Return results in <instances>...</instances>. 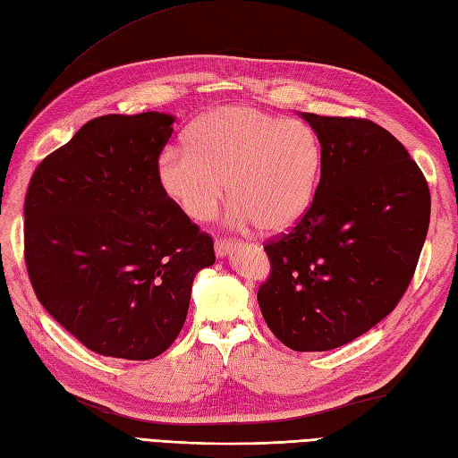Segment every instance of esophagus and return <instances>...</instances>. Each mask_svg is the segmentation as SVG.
Returning <instances> with one entry per match:
<instances>
[{"mask_svg":"<svg viewBox=\"0 0 458 458\" xmlns=\"http://www.w3.org/2000/svg\"><path fill=\"white\" fill-rule=\"evenodd\" d=\"M238 242L236 240H226V238H218L216 242H215V253L218 255V257H226L230 251H233L238 248Z\"/></svg>","mask_w":458,"mask_h":458,"instance_id":"esophagus-1","label":"esophagus"}]
</instances>
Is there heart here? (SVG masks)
I'll use <instances>...</instances> for the list:
<instances>
[{
  "mask_svg": "<svg viewBox=\"0 0 458 458\" xmlns=\"http://www.w3.org/2000/svg\"><path fill=\"white\" fill-rule=\"evenodd\" d=\"M321 168L323 147L311 125L232 104L197 120L185 135V148L164 150L157 178L193 222L216 213L228 182L232 225L253 222L257 230L273 233L308 213Z\"/></svg>",
  "mask_w": 458,
  "mask_h": 458,
  "instance_id": "obj_1",
  "label": "heart"
}]
</instances>
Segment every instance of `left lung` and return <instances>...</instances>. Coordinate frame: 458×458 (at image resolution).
I'll list each match as a JSON object with an SVG mask.
<instances>
[{
  "mask_svg": "<svg viewBox=\"0 0 458 458\" xmlns=\"http://www.w3.org/2000/svg\"><path fill=\"white\" fill-rule=\"evenodd\" d=\"M323 147L313 203L265 243L271 275L257 301L296 352L348 344L386 318L414 276L429 187L401 140L363 117L301 114Z\"/></svg>",
  "mask_w": 458,
  "mask_h": 458,
  "instance_id": "left-lung-1",
  "label": "left lung"
}]
</instances>
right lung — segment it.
<instances>
[{
    "mask_svg": "<svg viewBox=\"0 0 458 458\" xmlns=\"http://www.w3.org/2000/svg\"><path fill=\"white\" fill-rule=\"evenodd\" d=\"M174 117L87 122L34 170L25 263L38 301L100 356L150 360L178 338L213 238L160 190L157 164Z\"/></svg>",
    "mask_w": 458,
    "mask_h": 458,
    "instance_id": "obj_1",
    "label": "right lung"
}]
</instances>
